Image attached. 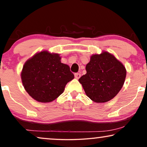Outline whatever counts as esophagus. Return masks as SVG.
Listing matches in <instances>:
<instances>
[{
  "instance_id": "34e87169",
  "label": "esophagus",
  "mask_w": 147,
  "mask_h": 147,
  "mask_svg": "<svg viewBox=\"0 0 147 147\" xmlns=\"http://www.w3.org/2000/svg\"><path fill=\"white\" fill-rule=\"evenodd\" d=\"M81 77V74H79V73H76L75 74V78H76V79H79V78Z\"/></svg>"
}]
</instances>
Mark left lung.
Returning a JSON list of instances; mask_svg holds the SVG:
<instances>
[{
    "mask_svg": "<svg viewBox=\"0 0 147 147\" xmlns=\"http://www.w3.org/2000/svg\"><path fill=\"white\" fill-rule=\"evenodd\" d=\"M87 71L79 79L85 93L92 101L104 103L117 95L124 85L126 69L109 52L93 54L86 66Z\"/></svg>",
    "mask_w": 147,
    "mask_h": 147,
    "instance_id": "obj_1",
    "label": "left lung"
}]
</instances>
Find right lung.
Instances as JSON below:
<instances>
[{"label": "right lung", "mask_w": 147, "mask_h": 147, "mask_svg": "<svg viewBox=\"0 0 147 147\" xmlns=\"http://www.w3.org/2000/svg\"><path fill=\"white\" fill-rule=\"evenodd\" d=\"M21 77L24 88L32 98L48 103L63 93L74 75L69 65L61 63L59 54L44 50L26 61Z\"/></svg>", "instance_id": "add662e5"}]
</instances>
